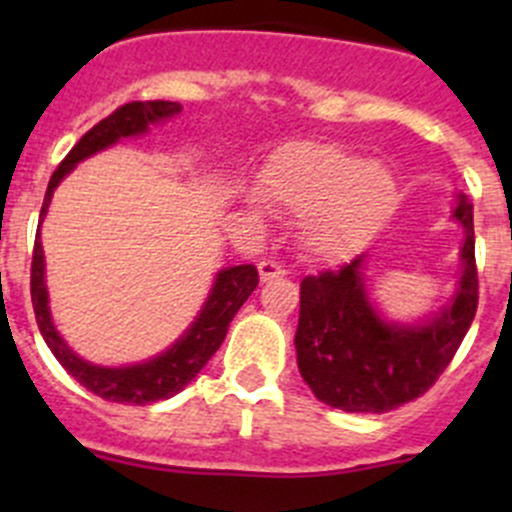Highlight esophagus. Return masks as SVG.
Segmentation results:
<instances>
[{"mask_svg":"<svg viewBox=\"0 0 512 512\" xmlns=\"http://www.w3.org/2000/svg\"><path fill=\"white\" fill-rule=\"evenodd\" d=\"M257 272H260V282H270V280H277V277H285L287 275L285 267L277 265V262H272V260L260 262Z\"/></svg>","mask_w":512,"mask_h":512,"instance_id":"esophagus-1","label":"esophagus"}]
</instances>
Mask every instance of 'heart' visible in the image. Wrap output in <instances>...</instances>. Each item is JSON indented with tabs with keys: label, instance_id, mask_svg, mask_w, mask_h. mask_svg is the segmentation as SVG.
<instances>
[{
	"label": "heart",
	"instance_id": "1",
	"mask_svg": "<svg viewBox=\"0 0 512 512\" xmlns=\"http://www.w3.org/2000/svg\"><path fill=\"white\" fill-rule=\"evenodd\" d=\"M257 190L302 215V242L319 260H342L394 210V173L376 160L327 143H287L260 173Z\"/></svg>",
	"mask_w": 512,
	"mask_h": 512
}]
</instances>
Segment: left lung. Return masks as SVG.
Returning <instances> with one entry per match:
<instances>
[{"mask_svg": "<svg viewBox=\"0 0 512 512\" xmlns=\"http://www.w3.org/2000/svg\"><path fill=\"white\" fill-rule=\"evenodd\" d=\"M451 218L466 232L456 292L416 322H391L379 312L364 255L337 272L304 277L294 349L299 374L322 404L347 414H386L426 394L451 364L478 307L473 205L463 193Z\"/></svg>", "mask_w": 512, "mask_h": 512, "instance_id": "8db88e82", "label": "left lung"}]
</instances>
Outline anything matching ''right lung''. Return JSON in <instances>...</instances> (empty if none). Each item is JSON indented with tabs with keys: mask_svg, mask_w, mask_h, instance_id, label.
Returning <instances> with one entry per match:
<instances>
[{
	"mask_svg": "<svg viewBox=\"0 0 512 512\" xmlns=\"http://www.w3.org/2000/svg\"><path fill=\"white\" fill-rule=\"evenodd\" d=\"M180 108L183 106L175 101H133L116 108L111 116L98 121L89 133H84V138L69 151V156L61 160L59 168L51 175L49 188H46L44 195V205H41L39 230H36L32 255V304L39 332L44 337L46 347L56 356V361L81 386L94 391L101 399L116 401V404L146 406L156 404L160 399H170L178 391H183L200 374V369L208 364L210 356L218 352L232 317H235L237 309L245 304V299L255 292L257 282H260L257 270L252 265L223 267L215 275L208 299L200 307L198 317L190 322V327L165 352L151 356L146 361H138V364L101 366L94 364V361H86L84 356L76 354L64 342V337L56 329L49 307V289H46L44 247H41V223H44L46 213H49L54 190L59 188L61 180L81 160L91 158L98 151H106L113 143L123 141V138L143 136V133L151 131V126H158V123L178 116Z\"/></svg>",
	"mask_w": 512,
	"mask_h": 512,
	"instance_id": "right-lung-1",
	"label": "right lung"
}]
</instances>
